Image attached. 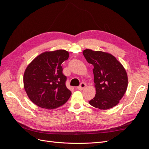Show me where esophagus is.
Wrapping results in <instances>:
<instances>
[{"label":"esophagus","instance_id":"esophagus-1","mask_svg":"<svg viewBox=\"0 0 149 149\" xmlns=\"http://www.w3.org/2000/svg\"><path fill=\"white\" fill-rule=\"evenodd\" d=\"M86 86V84L84 83H81L79 86L77 87V89L80 90V91H81V90H83Z\"/></svg>","mask_w":149,"mask_h":149}]
</instances>
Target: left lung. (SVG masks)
I'll return each instance as SVG.
<instances>
[{
  "instance_id": "left-lung-1",
  "label": "left lung",
  "mask_w": 149,
  "mask_h": 149,
  "mask_svg": "<svg viewBox=\"0 0 149 149\" xmlns=\"http://www.w3.org/2000/svg\"><path fill=\"white\" fill-rule=\"evenodd\" d=\"M86 60L94 66V82L96 95L89 103L101 110L118 105L128 85L126 71L116 58L109 53L86 49Z\"/></svg>"
}]
</instances>
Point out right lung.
I'll list each match as a JSON object with an SVG mask.
<instances>
[{
    "label": "right lung",
    "instance_id": "right-lung-1",
    "mask_svg": "<svg viewBox=\"0 0 149 149\" xmlns=\"http://www.w3.org/2000/svg\"><path fill=\"white\" fill-rule=\"evenodd\" d=\"M69 58L65 49L45 52L27 66L24 74L26 94L35 104L53 109L65 104L71 92L66 86V77L61 65Z\"/></svg>",
    "mask_w": 149,
    "mask_h": 149
}]
</instances>
